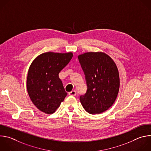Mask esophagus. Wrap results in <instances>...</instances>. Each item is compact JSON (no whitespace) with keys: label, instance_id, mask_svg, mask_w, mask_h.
Instances as JSON below:
<instances>
[{"label":"esophagus","instance_id":"esophagus-1","mask_svg":"<svg viewBox=\"0 0 151 151\" xmlns=\"http://www.w3.org/2000/svg\"><path fill=\"white\" fill-rule=\"evenodd\" d=\"M69 95L70 96H76V91L75 90H72V91H70L69 93Z\"/></svg>","mask_w":151,"mask_h":151}]
</instances>
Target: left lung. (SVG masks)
Instances as JSON below:
<instances>
[{
	"mask_svg": "<svg viewBox=\"0 0 151 151\" xmlns=\"http://www.w3.org/2000/svg\"><path fill=\"white\" fill-rule=\"evenodd\" d=\"M84 72L87 91L80 101L88 113L101 114L114 103L119 89V75L114 61L102 52L78 55Z\"/></svg>",
	"mask_w": 151,
	"mask_h": 151,
	"instance_id": "8db88e82",
	"label": "left lung"
}]
</instances>
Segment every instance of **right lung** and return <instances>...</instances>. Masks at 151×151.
<instances>
[{"label":"right lung","mask_w":151,"mask_h":151,"mask_svg":"<svg viewBox=\"0 0 151 151\" xmlns=\"http://www.w3.org/2000/svg\"><path fill=\"white\" fill-rule=\"evenodd\" d=\"M72 57L71 52H47L38 55L32 63L27 89L32 101L40 111L47 114L54 113L68 95L58 73Z\"/></svg>","instance_id":"obj_1"}]
</instances>
